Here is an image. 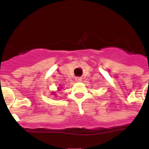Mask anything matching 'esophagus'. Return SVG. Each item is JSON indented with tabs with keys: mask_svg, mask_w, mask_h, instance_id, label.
<instances>
[{
	"mask_svg": "<svg viewBox=\"0 0 149 149\" xmlns=\"http://www.w3.org/2000/svg\"><path fill=\"white\" fill-rule=\"evenodd\" d=\"M75 81H76V82H81V77H76Z\"/></svg>",
	"mask_w": 149,
	"mask_h": 149,
	"instance_id": "obj_1",
	"label": "esophagus"
}]
</instances>
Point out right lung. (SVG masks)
Returning a JSON list of instances; mask_svg holds the SVG:
<instances>
[{
  "instance_id": "1",
  "label": "right lung",
  "mask_w": 149,
  "mask_h": 149,
  "mask_svg": "<svg viewBox=\"0 0 149 149\" xmlns=\"http://www.w3.org/2000/svg\"><path fill=\"white\" fill-rule=\"evenodd\" d=\"M62 87H63V86H60V87H59L58 89H58V91H60V89H61ZM52 94H53L54 95H55V96L56 95V92H53V93H52Z\"/></svg>"
}]
</instances>
